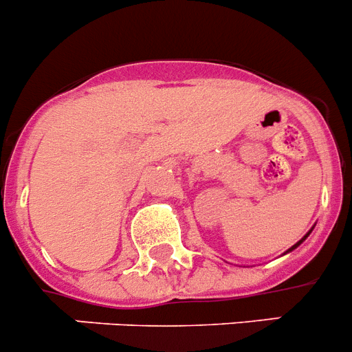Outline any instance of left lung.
<instances>
[{
	"label": "left lung",
	"instance_id": "8db88e82",
	"mask_svg": "<svg viewBox=\"0 0 352 352\" xmlns=\"http://www.w3.org/2000/svg\"><path fill=\"white\" fill-rule=\"evenodd\" d=\"M313 228H315V227H311V230H309V232H308V234H306V235H305V237H302V239H301V241H298V242H296V244H294V245H292V248H289V249H287V251H285V252H284V254H287V252L294 251V249H296V248H298V245H301V244H302V242H305V241H306V239H308V235H309V234H311V232H313Z\"/></svg>",
	"mask_w": 352,
	"mask_h": 352
}]
</instances>
